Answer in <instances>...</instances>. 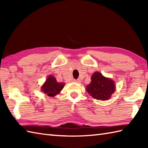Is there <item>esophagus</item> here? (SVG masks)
Returning <instances> with one entry per match:
<instances>
[{"label":"esophagus","instance_id":"1","mask_svg":"<svg viewBox=\"0 0 148 148\" xmlns=\"http://www.w3.org/2000/svg\"><path fill=\"white\" fill-rule=\"evenodd\" d=\"M74 82H76V83H80V82H81V80H80L79 79H74Z\"/></svg>","mask_w":148,"mask_h":148}]
</instances>
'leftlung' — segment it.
Returning a JSON list of instances; mask_svg holds the SVG:
<instances>
[{
  "mask_svg": "<svg viewBox=\"0 0 148 148\" xmlns=\"http://www.w3.org/2000/svg\"><path fill=\"white\" fill-rule=\"evenodd\" d=\"M91 79L90 84L86 86V91L93 98L107 100L115 91L114 81L103 77L100 72H95Z\"/></svg>",
  "mask_w": 148,
  "mask_h": 148,
  "instance_id": "8db88e82",
  "label": "left lung"
}]
</instances>
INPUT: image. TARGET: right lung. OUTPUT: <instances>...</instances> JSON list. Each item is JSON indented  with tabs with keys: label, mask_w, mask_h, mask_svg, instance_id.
Segmentation results:
<instances>
[{
	"label": "right lung",
	"mask_w": 148,
	"mask_h": 148,
	"mask_svg": "<svg viewBox=\"0 0 148 148\" xmlns=\"http://www.w3.org/2000/svg\"><path fill=\"white\" fill-rule=\"evenodd\" d=\"M64 83L57 82L54 77L49 76L41 88L42 92L47 95L53 97L60 92L64 88Z\"/></svg>",
	"instance_id": "1"
}]
</instances>
